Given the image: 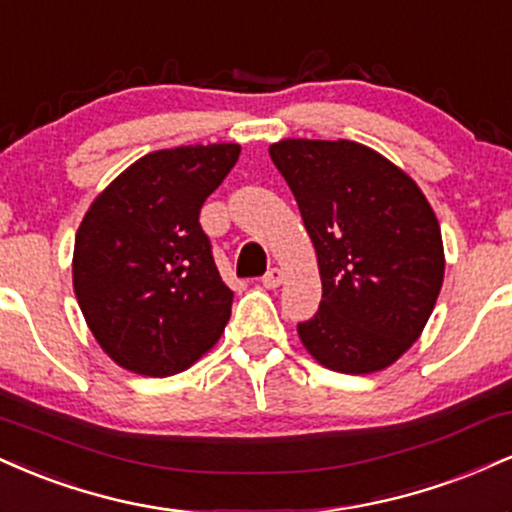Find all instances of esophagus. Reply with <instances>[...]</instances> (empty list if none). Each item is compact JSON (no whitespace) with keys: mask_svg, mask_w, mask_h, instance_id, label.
<instances>
[{"mask_svg":"<svg viewBox=\"0 0 512 512\" xmlns=\"http://www.w3.org/2000/svg\"><path fill=\"white\" fill-rule=\"evenodd\" d=\"M263 287H268V290H275V287L282 285V270L280 268H268V273L261 278Z\"/></svg>","mask_w":512,"mask_h":512,"instance_id":"esophagus-1","label":"esophagus"}]
</instances>
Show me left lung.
I'll return each mask as SVG.
<instances>
[{
    "label": "left lung",
    "mask_w": 512,
    "mask_h": 512,
    "mask_svg": "<svg viewBox=\"0 0 512 512\" xmlns=\"http://www.w3.org/2000/svg\"><path fill=\"white\" fill-rule=\"evenodd\" d=\"M268 153L321 270V304L297 323L299 338L333 371L386 369L419 338L441 292L434 210L405 172L362 143L287 138Z\"/></svg>",
    "instance_id": "obj_1"
}]
</instances>
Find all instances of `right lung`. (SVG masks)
Here are the masks:
<instances>
[{
  "instance_id": "right-lung-1",
  "label": "right lung",
  "mask_w": 512,
  "mask_h": 512,
  "mask_svg": "<svg viewBox=\"0 0 512 512\" xmlns=\"http://www.w3.org/2000/svg\"><path fill=\"white\" fill-rule=\"evenodd\" d=\"M239 153L237 143L155 150L88 208L74 246L76 299L95 340L124 369L179 374L230 321L234 294L198 215Z\"/></svg>"
}]
</instances>
